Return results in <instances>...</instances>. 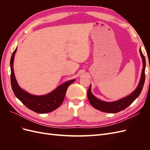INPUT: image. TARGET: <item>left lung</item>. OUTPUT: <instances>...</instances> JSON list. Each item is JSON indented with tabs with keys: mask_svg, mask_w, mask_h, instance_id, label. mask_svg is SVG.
Returning a JSON list of instances; mask_svg holds the SVG:
<instances>
[{
	"mask_svg": "<svg viewBox=\"0 0 150 150\" xmlns=\"http://www.w3.org/2000/svg\"><path fill=\"white\" fill-rule=\"evenodd\" d=\"M139 52L142 56L143 63V68L142 73V77H141L140 82L137 88L134 91L131 93L129 96H127L125 98H122L120 100L111 102V103H108L104 102L103 101L99 100V99L95 98L91 92V86L88 91V98L89 99V101L91 106H93L94 108L97 109V110L101 111L106 112H110V113H116L117 112H120L125 110V109L128 107L130 104H132V103L137 99L139 95L140 94L141 92L143 89L144 81H145V67H146V60H145L144 56L143 54L142 50H139Z\"/></svg>",
	"mask_w": 150,
	"mask_h": 150,
	"instance_id": "left-lung-1",
	"label": "left lung"
}]
</instances>
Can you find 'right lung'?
<instances>
[{
    "label": "right lung",
    "mask_w": 150,
    "mask_h": 150,
    "mask_svg": "<svg viewBox=\"0 0 150 150\" xmlns=\"http://www.w3.org/2000/svg\"><path fill=\"white\" fill-rule=\"evenodd\" d=\"M17 48L13 52L11 59V83L15 96L29 110L37 113L44 114L51 112L59 106L64 100L68 86L75 79L62 84L52 92L44 96H34L25 92L18 85L13 70V62Z\"/></svg>",
    "instance_id": "obj_1"
}]
</instances>
